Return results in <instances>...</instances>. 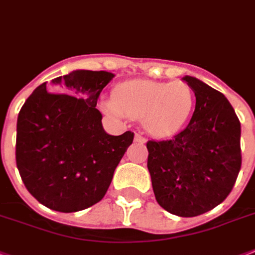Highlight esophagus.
I'll list each match as a JSON object with an SVG mask.
<instances>
[{
  "label": "esophagus",
  "instance_id": "esophagus-1",
  "mask_svg": "<svg viewBox=\"0 0 255 255\" xmlns=\"http://www.w3.org/2000/svg\"><path fill=\"white\" fill-rule=\"evenodd\" d=\"M134 142H138V144H144V142H145V138L142 137L141 134H136V136H134Z\"/></svg>",
  "mask_w": 255,
  "mask_h": 255
}]
</instances>
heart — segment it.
I'll return each instance as SVG.
<instances>
[{
	"mask_svg": "<svg viewBox=\"0 0 255 255\" xmlns=\"http://www.w3.org/2000/svg\"><path fill=\"white\" fill-rule=\"evenodd\" d=\"M110 115L141 119L142 127L153 136H169L181 129L195 109V93L186 82L129 81L103 101Z\"/></svg>",
	"mask_w": 255,
	"mask_h": 255,
	"instance_id": "obj_1",
	"label": "heart"
}]
</instances>
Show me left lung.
I'll return each instance as SVG.
<instances>
[{"instance_id": "1", "label": "left lung", "mask_w": 255, "mask_h": 255, "mask_svg": "<svg viewBox=\"0 0 255 255\" xmlns=\"http://www.w3.org/2000/svg\"><path fill=\"white\" fill-rule=\"evenodd\" d=\"M195 111L174 137L148 141V170L156 200L181 217L208 212L229 195L241 169V124L224 94L185 76Z\"/></svg>"}]
</instances>
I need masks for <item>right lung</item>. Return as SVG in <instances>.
Segmentation results:
<instances>
[{
	"label": "right lung",
	"instance_id": "add662e5",
	"mask_svg": "<svg viewBox=\"0 0 255 255\" xmlns=\"http://www.w3.org/2000/svg\"><path fill=\"white\" fill-rule=\"evenodd\" d=\"M115 74L78 69L35 89L16 122V167L43 206L77 212L102 200L133 132L109 134L97 99Z\"/></svg>",
	"mask_w": 255,
	"mask_h": 255
}]
</instances>
